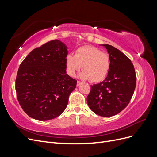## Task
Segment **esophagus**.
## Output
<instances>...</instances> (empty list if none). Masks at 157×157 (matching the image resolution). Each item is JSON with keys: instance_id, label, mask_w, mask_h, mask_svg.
Returning <instances> with one entry per match:
<instances>
[{"instance_id": "34e87169", "label": "esophagus", "mask_w": 157, "mask_h": 157, "mask_svg": "<svg viewBox=\"0 0 157 157\" xmlns=\"http://www.w3.org/2000/svg\"><path fill=\"white\" fill-rule=\"evenodd\" d=\"M80 84H82V82L80 81H78V80L77 82V86H79Z\"/></svg>"}]
</instances>
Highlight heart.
<instances>
[{
    "mask_svg": "<svg viewBox=\"0 0 157 157\" xmlns=\"http://www.w3.org/2000/svg\"><path fill=\"white\" fill-rule=\"evenodd\" d=\"M67 73L75 77L82 69L80 77L92 82H99L106 78L111 66L110 57L96 47L84 46L75 51V55L68 54L65 58Z\"/></svg>",
    "mask_w": 157,
    "mask_h": 157,
    "instance_id": "heart-1",
    "label": "heart"
}]
</instances>
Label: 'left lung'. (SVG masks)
Returning <instances> with one entry per match:
<instances>
[{"mask_svg": "<svg viewBox=\"0 0 157 157\" xmlns=\"http://www.w3.org/2000/svg\"><path fill=\"white\" fill-rule=\"evenodd\" d=\"M101 45L110 57V69L103 81L91 85L87 103L96 115L109 117L129 103L136 88V72L131 60L122 52L111 45Z\"/></svg>", "mask_w": 157, "mask_h": 157, "instance_id": "obj_1", "label": "left lung"}]
</instances>
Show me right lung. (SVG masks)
<instances>
[{"instance_id": "add662e5", "label": "right lung", "mask_w": 157, "mask_h": 157, "mask_svg": "<svg viewBox=\"0 0 157 157\" xmlns=\"http://www.w3.org/2000/svg\"><path fill=\"white\" fill-rule=\"evenodd\" d=\"M67 47L59 40L32 50L22 61L16 79L17 100L28 116L39 121L59 117L67 107L77 80L66 73Z\"/></svg>"}]
</instances>
